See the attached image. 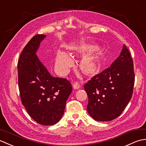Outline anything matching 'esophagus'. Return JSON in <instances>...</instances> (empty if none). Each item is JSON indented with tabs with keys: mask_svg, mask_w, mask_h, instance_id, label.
Returning <instances> with one entry per match:
<instances>
[{
	"mask_svg": "<svg viewBox=\"0 0 146 146\" xmlns=\"http://www.w3.org/2000/svg\"><path fill=\"white\" fill-rule=\"evenodd\" d=\"M72 87L74 89L77 90V89H79L80 88V85L78 82H76V83L72 84Z\"/></svg>",
	"mask_w": 146,
	"mask_h": 146,
	"instance_id": "esophagus-1",
	"label": "esophagus"
}]
</instances>
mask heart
<instances>
[{
  "label": "heart",
  "mask_w": 146,
  "mask_h": 146,
  "mask_svg": "<svg viewBox=\"0 0 146 146\" xmlns=\"http://www.w3.org/2000/svg\"><path fill=\"white\" fill-rule=\"evenodd\" d=\"M97 46L94 45H82L75 47V50L81 54H89L97 50ZM73 61L72 58L67 54L62 51L58 52L56 59V67L60 74L62 76L69 72L72 66ZM79 66L82 72L87 75H95L99 73L101 69V60L99 57L96 56H84L80 62Z\"/></svg>",
  "instance_id": "heart-1"
}]
</instances>
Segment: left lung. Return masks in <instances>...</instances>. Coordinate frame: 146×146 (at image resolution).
I'll use <instances>...</instances> for the list:
<instances>
[{"instance_id":"left-lung-1","label":"left lung","mask_w":146,"mask_h":146,"mask_svg":"<svg viewBox=\"0 0 146 146\" xmlns=\"http://www.w3.org/2000/svg\"><path fill=\"white\" fill-rule=\"evenodd\" d=\"M134 79L133 61L124 45L120 56L111 67L84 85L89 99V114L100 122L119 117L132 98Z\"/></svg>"}]
</instances>
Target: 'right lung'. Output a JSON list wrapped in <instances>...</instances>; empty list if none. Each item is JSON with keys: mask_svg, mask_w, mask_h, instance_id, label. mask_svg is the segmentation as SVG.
I'll return each instance as SVG.
<instances>
[{"mask_svg": "<svg viewBox=\"0 0 146 146\" xmlns=\"http://www.w3.org/2000/svg\"><path fill=\"white\" fill-rule=\"evenodd\" d=\"M46 35L32 37L18 61L19 89L22 104L38 124H56L64 114L72 86L66 79L54 77L41 62L36 52Z\"/></svg>", "mask_w": 146, "mask_h": 146, "instance_id": "right-lung-1", "label": "right lung"}]
</instances>
